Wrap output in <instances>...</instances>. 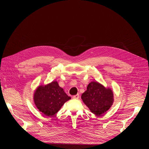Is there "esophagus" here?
I'll return each instance as SVG.
<instances>
[{
    "mask_svg": "<svg viewBox=\"0 0 149 149\" xmlns=\"http://www.w3.org/2000/svg\"><path fill=\"white\" fill-rule=\"evenodd\" d=\"M74 99H79V94H77L75 95H74L72 97Z\"/></svg>",
    "mask_w": 149,
    "mask_h": 149,
    "instance_id": "obj_1",
    "label": "esophagus"
}]
</instances>
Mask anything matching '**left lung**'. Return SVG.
Listing matches in <instances>:
<instances>
[{
  "label": "left lung",
  "instance_id": "left-lung-1",
  "mask_svg": "<svg viewBox=\"0 0 149 149\" xmlns=\"http://www.w3.org/2000/svg\"><path fill=\"white\" fill-rule=\"evenodd\" d=\"M84 103L92 113L100 116L108 111L113 102V92L97 81L91 82L81 95Z\"/></svg>",
  "mask_w": 149,
  "mask_h": 149
}]
</instances>
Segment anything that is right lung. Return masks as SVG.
<instances>
[{
    "mask_svg": "<svg viewBox=\"0 0 149 149\" xmlns=\"http://www.w3.org/2000/svg\"><path fill=\"white\" fill-rule=\"evenodd\" d=\"M70 97L65 92L56 81L45 86H40L35 91L34 101L39 111L47 116L58 112Z\"/></svg>",
    "mask_w": 149,
    "mask_h": 149,
    "instance_id": "obj_1",
    "label": "right lung"
}]
</instances>
